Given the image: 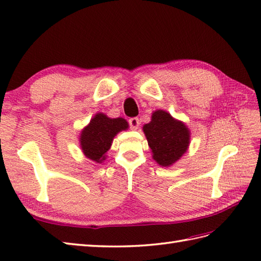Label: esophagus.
<instances>
[{"label": "esophagus", "mask_w": 261, "mask_h": 261, "mask_svg": "<svg viewBox=\"0 0 261 261\" xmlns=\"http://www.w3.org/2000/svg\"><path fill=\"white\" fill-rule=\"evenodd\" d=\"M129 124H130V127L132 130H137L138 126H139V124H140L139 119H138V118L129 119Z\"/></svg>", "instance_id": "34e87169"}]
</instances>
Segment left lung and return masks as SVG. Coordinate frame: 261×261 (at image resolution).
Wrapping results in <instances>:
<instances>
[{
  "label": "left lung",
  "mask_w": 261,
  "mask_h": 261,
  "mask_svg": "<svg viewBox=\"0 0 261 261\" xmlns=\"http://www.w3.org/2000/svg\"><path fill=\"white\" fill-rule=\"evenodd\" d=\"M152 158L163 167L175 164L190 146L191 134L184 122L175 120L163 110L154 111L151 121L143 125Z\"/></svg>",
  "instance_id": "1"
}]
</instances>
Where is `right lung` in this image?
Returning a JSON list of instances; mask_svg holds the SVG:
<instances>
[{
  "label": "right lung",
  "mask_w": 261,
  "mask_h": 261,
  "mask_svg": "<svg viewBox=\"0 0 261 261\" xmlns=\"http://www.w3.org/2000/svg\"><path fill=\"white\" fill-rule=\"evenodd\" d=\"M127 122L122 118L111 119L103 113H97L81 132L80 142L83 153L94 163L101 164L107 158L113 138L122 130H126Z\"/></svg>",
  "instance_id": "add662e5"
}]
</instances>
